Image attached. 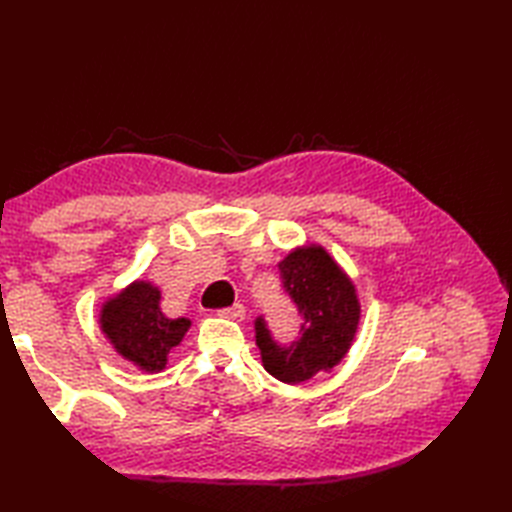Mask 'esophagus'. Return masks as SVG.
I'll return each instance as SVG.
<instances>
[{
    "label": "esophagus",
    "mask_w": 512,
    "mask_h": 512,
    "mask_svg": "<svg viewBox=\"0 0 512 512\" xmlns=\"http://www.w3.org/2000/svg\"><path fill=\"white\" fill-rule=\"evenodd\" d=\"M220 314H222V317H226V319H244L246 317V308L242 306V303H233V306L222 308Z\"/></svg>",
    "instance_id": "esophagus-1"
}]
</instances>
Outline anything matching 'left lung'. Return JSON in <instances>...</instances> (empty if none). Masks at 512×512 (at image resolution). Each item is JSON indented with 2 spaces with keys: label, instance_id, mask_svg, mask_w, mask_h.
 Instances as JSON below:
<instances>
[{
  "label": "left lung",
  "instance_id": "obj_1",
  "mask_svg": "<svg viewBox=\"0 0 512 512\" xmlns=\"http://www.w3.org/2000/svg\"><path fill=\"white\" fill-rule=\"evenodd\" d=\"M281 288L301 317L292 343H279L266 319H255V341L266 372L284 383H303L347 354L361 306L352 281L319 246L297 248L279 264Z\"/></svg>",
  "mask_w": 512,
  "mask_h": 512
}]
</instances>
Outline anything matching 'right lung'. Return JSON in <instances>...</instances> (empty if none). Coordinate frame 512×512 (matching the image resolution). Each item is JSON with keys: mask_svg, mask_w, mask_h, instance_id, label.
Returning a JSON list of instances; mask_svg holds the SVG:
<instances>
[{"mask_svg": "<svg viewBox=\"0 0 512 512\" xmlns=\"http://www.w3.org/2000/svg\"><path fill=\"white\" fill-rule=\"evenodd\" d=\"M101 323L116 352L147 372H160L167 365L169 350L191 325L189 319H167L160 310V290L145 281H136L107 301Z\"/></svg>", "mask_w": 512, "mask_h": 512, "instance_id": "obj_1", "label": "right lung"}]
</instances>
